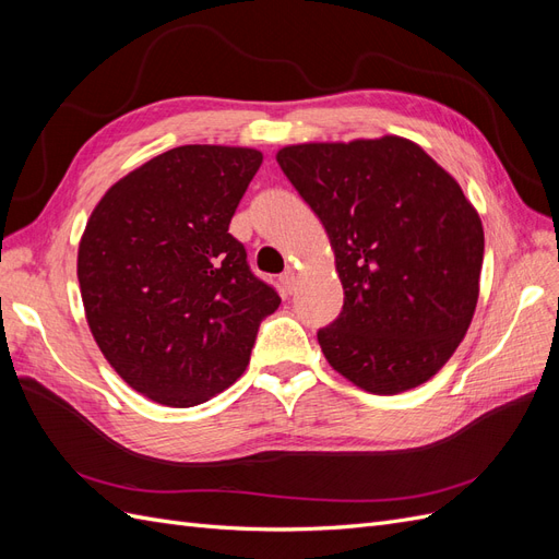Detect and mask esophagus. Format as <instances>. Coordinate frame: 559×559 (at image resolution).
<instances>
[{"instance_id":"esophagus-1","label":"esophagus","mask_w":559,"mask_h":559,"mask_svg":"<svg viewBox=\"0 0 559 559\" xmlns=\"http://www.w3.org/2000/svg\"><path fill=\"white\" fill-rule=\"evenodd\" d=\"M280 282H282V286H284V292L292 294V292H294V284H296V270H294V267H286L284 273L280 275Z\"/></svg>"}]
</instances>
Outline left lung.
Masks as SVG:
<instances>
[{"mask_svg": "<svg viewBox=\"0 0 559 559\" xmlns=\"http://www.w3.org/2000/svg\"><path fill=\"white\" fill-rule=\"evenodd\" d=\"M282 173L324 224L343 310L317 331L326 361L370 394L433 378L476 312L485 235L441 165L386 134L277 151Z\"/></svg>", "mask_w": 559, "mask_h": 559, "instance_id": "8db88e82", "label": "left lung"}]
</instances>
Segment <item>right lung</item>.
Masks as SVG:
<instances>
[{
	"label": "right lung",
	"instance_id": "right-lung-1",
	"mask_svg": "<svg viewBox=\"0 0 559 559\" xmlns=\"http://www.w3.org/2000/svg\"><path fill=\"white\" fill-rule=\"evenodd\" d=\"M261 151L186 144L116 181L93 210L76 275L97 347L134 392L191 408L249 364L282 298L228 233Z\"/></svg>",
	"mask_w": 559,
	"mask_h": 559
}]
</instances>
